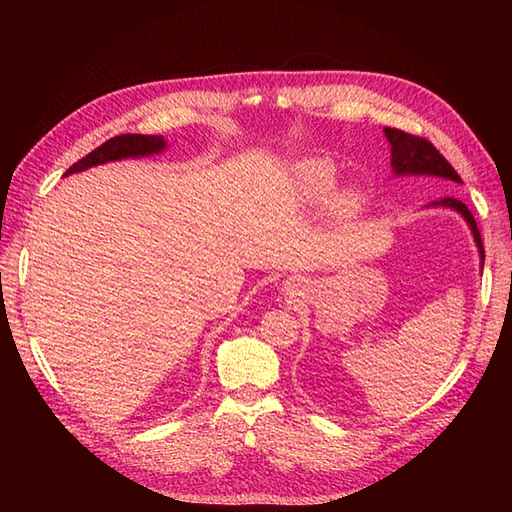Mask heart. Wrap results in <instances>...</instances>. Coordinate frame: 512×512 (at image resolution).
<instances>
[{
    "mask_svg": "<svg viewBox=\"0 0 512 512\" xmlns=\"http://www.w3.org/2000/svg\"><path fill=\"white\" fill-rule=\"evenodd\" d=\"M297 181H299L301 194L307 200H322L324 196H329V192L335 188L337 170L327 160L309 158V160H303L297 166ZM337 205L342 209L354 207L356 205V194L354 192L339 194Z\"/></svg>",
    "mask_w": 512,
    "mask_h": 512,
    "instance_id": "obj_1",
    "label": "heart"
}]
</instances>
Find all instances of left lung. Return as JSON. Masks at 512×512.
Wrapping results in <instances>:
<instances>
[{
    "label": "left lung",
    "mask_w": 512,
    "mask_h": 512,
    "mask_svg": "<svg viewBox=\"0 0 512 512\" xmlns=\"http://www.w3.org/2000/svg\"><path fill=\"white\" fill-rule=\"evenodd\" d=\"M384 134L391 143V166L395 170V175H433V177L451 179L455 183H463L461 177L457 175V170L448 164V160L427 141V138L414 136V134H408V132L397 130V128H384ZM431 205L451 207V209L459 211L463 218H466V222L472 228V235L476 239L480 258H483V262H485L483 239H480V232H478L472 211L463 205L461 200H457L453 196H444Z\"/></svg>",
    "instance_id": "left-lung-1"
}]
</instances>
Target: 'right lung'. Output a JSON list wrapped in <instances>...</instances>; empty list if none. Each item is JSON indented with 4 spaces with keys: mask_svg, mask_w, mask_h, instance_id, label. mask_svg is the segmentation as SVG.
<instances>
[{
    "mask_svg": "<svg viewBox=\"0 0 512 512\" xmlns=\"http://www.w3.org/2000/svg\"><path fill=\"white\" fill-rule=\"evenodd\" d=\"M166 147L162 136H151V134H119L111 141L102 143L91 153H87L85 158L79 162H74L66 175L70 173H79V170H85L89 166H98L104 162H113L121 158H136V156H149V153H158Z\"/></svg>",
    "mask_w": 512,
    "mask_h": 512,
    "instance_id": "1",
    "label": "right lung"
}]
</instances>
